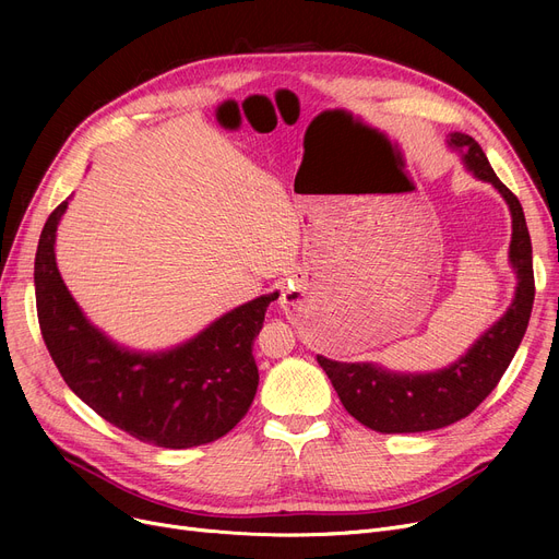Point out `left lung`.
I'll use <instances>...</instances> for the list:
<instances>
[{
    "label": "left lung",
    "mask_w": 559,
    "mask_h": 559,
    "mask_svg": "<svg viewBox=\"0 0 559 559\" xmlns=\"http://www.w3.org/2000/svg\"><path fill=\"white\" fill-rule=\"evenodd\" d=\"M447 144L460 154L464 169L474 179L489 183L508 203L512 215L508 258L516 276L514 299L503 317L442 369L394 371L378 362H342L317 356L346 413L376 432H426L472 415L510 367L533 312V245L519 199L493 174L483 146L472 135L453 131Z\"/></svg>",
    "instance_id": "1"
}]
</instances>
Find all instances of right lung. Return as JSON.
<instances>
[{
	"mask_svg": "<svg viewBox=\"0 0 559 559\" xmlns=\"http://www.w3.org/2000/svg\"><path fill=\"white\" fill-rule=\"evenodd\" d=\"M70 199L49 215L34 270L38 321L53 365L87 407L140 442L163 449L215 442L253 403V340L278 292L219 314L169 348L115 342L85 317L58 272L56 230Z\"/></svg>",
	"mask_w": 559,
	"mask_h": 559,
	"instance_id": "obj_1",
	"label": "right lung"
}]
</instances>
